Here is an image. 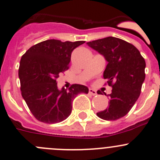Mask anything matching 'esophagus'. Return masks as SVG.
<instances>
[{"label":"esophagus","instance_id":"34e87169","mask_svg":"<svg viewBox=\"0 0 160 160\" xmlns=\"http://www.w3.org/2000/svg\"><path fill=\"white\" fill-rule=\"evenodd\" d=\"M89 93L92 95H97V92L93 88H89Z\"/></svg>","mask_w":160,"mask_h":160}]
</instances>
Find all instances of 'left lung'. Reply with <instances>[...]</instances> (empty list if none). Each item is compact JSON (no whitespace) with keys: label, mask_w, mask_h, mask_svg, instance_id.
I'll list each match as a JSON object with an SVG mask.
<instances>
[{"label":"left lung","mask_w":160,"mask_h":160,"mask_svg":"<svg viewBox=\"0 0 160 160\" xmlns=\"http://www.w3.org/2000/svg\"><path fill=\"white\" fill-rule=\"evenodd\" d=\"M87 44L107 62L103 78L112 88L111 94L107 95L110 98L109 107L98 112L97 116L107 121L121 118L129 113L140 96L145 79V61L133 45L115 37H107Z\"/></svg>","instance_id":"1"}]
</instances>
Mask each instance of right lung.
I'll use <instances>...</instances> for the list:
<instances>
[{
  "label": "right lung",
  "instance_id": "1",
  "mask_svg": "<svg viewBox=\"0 0 160 160\" xmlns=\"http://www.w3.org/2000/svg\"><path fill=\"white\" fill-rule=\"evenodd\" d=\"M84 41L41 42L22 56L19 68L21 94L32 114L39 122L53 124L65 120L72 112L73 98L88 93V88L72 84L58 89L59 73L68 68L72 52Z\"/></svg>",
  "mask_w": 160,
  "mask_h": 160
}]
</instances>
